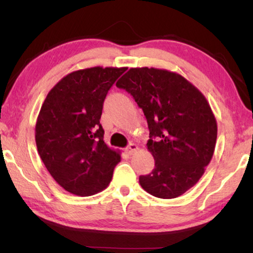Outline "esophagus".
<instances>
[{
  "label": "esophagus",
  "mask_w": 253,
  "mask_h": 253,
  "mask_svg": "<svg viewBox=\"0 0 253 253\" xmlns=\"http://www.w3.org/2000/svg\"><path fill=\"white\" fill-rule=\"evenodd\" d=\"M137 150H138L137 145L133 144V143H131V144L129 145V146H127V147L126 148V153L129 154V155H132Z\"/></svg>",
  "instance_id": "obj_1"
}]
</instances>
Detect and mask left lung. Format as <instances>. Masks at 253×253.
<instances>
[{
  "mask_svg": "<svg viewBox=\"0 0 253 253\" xmlns=\"http://www.w3.org/2000/svg\"><path fill=\"white\" fill-rule=\"evenodd\" d=\"M116 86L133 96L150 129L147 148L155 167L139 176L141 188L162 199L183 195L202 177L215 148L210 103L184 77L162 69L131 68Z\"/></svg>",
  "mask_w": 253,
  "mask_h": 253,
  "instance_id": "left-lung-1",
  "label": "left lung"
}]
</instances>
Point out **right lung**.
Listing matches in <instances>:
<instances>
[{
  "instance_id": "add662e5",
  "label": "right lung",
  "mask_w": 253,
  "mask_h": 253,
  "mask_svg": "<svg viewBox=\"0 0 253 253\" xmlns=\"http://www.w3.org/2000/svg\"><path fill=\"white\" fill-rule=\"evenodd\" d=\"M126 68L94 67L74 71L47 94L36 124L38 152L53 178L72 195L106 189L119 151L103 141L100 124L106 95Z\"/></svg>"
}]
</instances>
